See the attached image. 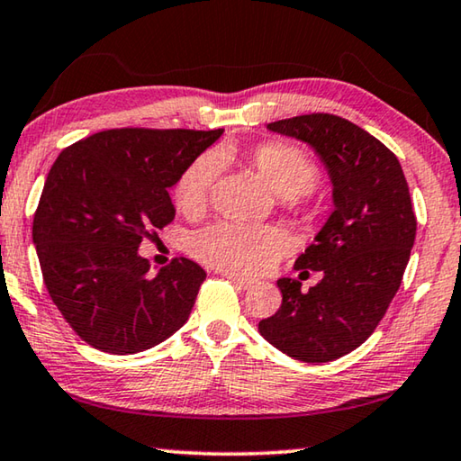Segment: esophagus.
<instances>
[{
	"label": "esophagus",
	"mask_w": 461,
	"mask_h": 461,
	"mask_svg": "<svg viewBox=\"0 0 461 461\" xmlns=\"http://www.w3.org/2000/svg\"><path fill=\"white\" fill-rule=\"evenodd\" d=\"M223 276H225V278H230L233 285H238V286H241V288H252V286L256 285L254 280L244 278V276H240V275H233V272H225Z\"/></svg>",
	"instance_id": "1"
}]
</instances>
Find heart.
Here are the masks:
<instances>
[{"mask_svg": "<svg viewBox=\"0 0 461 461\" xmlns=\"http://www.w3.org/2000/svg\"><path fill=\"white\" fill-rule=\"evenodd\" d=\"M249 160L278 197L299 205L303 194L317 185L319 168L303 148L285 142H267L254 148ZM221 170V156L205 152L194 158L176 178L173 197L185 215H199ZM193 254L212 267L256 275L267 270L286 249V238L275 228L220 221L191 238Z\"/></svg>", "mask_w": 461, "mask_h": 461, "instance_id": "obj_1", "label": "heart"}]
</instances>
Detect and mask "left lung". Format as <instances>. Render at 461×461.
<instances>
[{"mask_svg":"<svg viewBox=\"0 0 461 461\" xmlns=\"http://www.w3.org/2000/svg\"><path fill=\"white\" fill-rule=\"evenodd\" d=\"M268 130L319 154L333 185V213L294 262L323 278L309 293L299 280L280 278L283 305L258 330L294 360L333 362L370 338L399 291L417 233L409 185L399 158L339 115H296Z\"/></svg>","mask_w":461,"mask_h":461,"instance_id":"left-lung-1","label":"left lung"}]
</instances>
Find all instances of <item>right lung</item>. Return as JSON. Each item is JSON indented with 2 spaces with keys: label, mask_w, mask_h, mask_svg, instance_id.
<instances>
[{
  "label": "right lung",
  "mask_w": 461,
  "mask_h": 461,
  "mask_svg": "<svg viewBox=\"0 0 461 461\" xmlns=\"http://www.w3.org/2000/svg\"><path fill=\"white\" fill-rule=\"evenodd\" d=\"M221 134L105 130L54 160L32 240L52 303L89 346L138 354L186 323L205 270L175 258L150 276L138 248L175 220L168 189Z\"/></svg>",
  "instance_id": "add662e5"
}]
</instances>
